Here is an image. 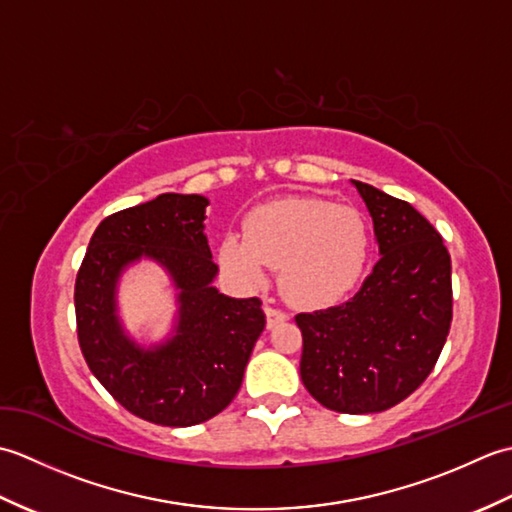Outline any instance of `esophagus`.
<instances>
[{
  "instance_id": "34e87169",
  "label": "esophagus",
  "mask_w": 512,
  "mask_h": 512,
  "mask_svg": "<svg viewBox=\"0 0 512 512\" xmlns=\"http://www.w3.org/2000/svg\"><path fill=\"white\" fill-rule=\"evenodd\" d=\"M264 312H266V319H268V328H275L277 323H281V321H286V319H288V312H284L281 308L270 306V303H266V306H264Z\"/></svg>"
}]
</instances>
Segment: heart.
Masks as SVG:
<instances>
[{
  "instance_id": "obj_1",
  "label": "heart",
  "mask_w": 512,
  "mask_h": 512,
  "mask_svg": "<svg viewBox=\"0 0 512 512\" xmlns=\"http://www.w3.org/2000/svg\"><path fill=\"white\" fill-rule=\"evenodd\" d=\"M369 259V228L352 206L321 198H286L257 206L244 235L220 242V264L244 286H262L266 268H281L279 286L299 308L345 299Z\"/></svg>"
}]
</instances>
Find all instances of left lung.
<instances>
[{
	"instance_id": "left-lung-1",
	"label": "left lung",
	"mask_w": 512,
	"mask_h": 512,
	"mask_svg": "<svg viewBox=\"0 0 512 512\" xmlns=\"http://www.w3.org/2000/svg\"><path fill=\"white\" fill-rule=\"evenodd\" d=\"M374 220L380 259L341 306L299 312L301 380L339 413H376L413 394L451 330V255L405 200L354 180Z\"/></svg>"
}]
</instances>
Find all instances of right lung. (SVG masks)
<instances>
[{
  "label": "right lung",
  "mask_w": 512,
  "mask_h": 512,
  "mask_svg": "<svg viewBox=\"0 0 512 512\" xmlns=\"http://www.w3.org/2000/svg\"><path fill=\"white\" fill-rule=\"evenodd\" d=\"M206 204L202 195L162 193L107 215L76 273L85 363L127 411L162 427H191L231 405L266 325L257 297L231 299L211 286L217 266L202 233ZM143 254L170 270L183 303L179 334L154 353L127 342L113 317L117 273Z\"/></svg>",
  "instance_id": "add662e5"
}]
</instances>
